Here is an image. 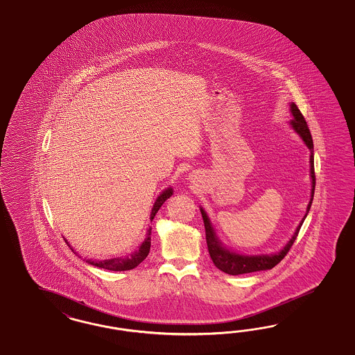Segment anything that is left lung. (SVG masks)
<instances>
[{
  "mask_svg": "<svg viewBox=\"0 0 355 355\" xmlns=\"http://www.w3.org/2000/svg\"><path fill=\"white\" fill-rule=\"evenodd\" d=\"M291 113L293 119L289 122L291 129L301 138L302 141L304 143V146L310 150V177H311V198L310 202L307 205L306 214L303 216V218L300 223V225L297 226L294 234L291 236V239L288 241V243L281 248L277 252L273 254H257V255H248V254H241L236 252L232 248H226L225 243L220 239V236L216 233L215 226L212 224L211 218L208 214L205 212V208L200 205V214L203 217L205 227V239H207V246L211 259L214 261L217 268L223 272H225L227 275L236 276V275H243V273H251V272H258V270H267L272 269L275 266H277L282 259L285 258V255L288 254V251L291 250L295 238L300 233L302 224L304 221V218L309 215V211L311 208L312 199H313V193H315V172H313V143H312V137L309 126L304 121V117L302 116L301 110L298 107L291 103Z\"/></svg>",
  "mask_w": 355,
  "mask_h": 355,
  "instance_id": "1",
  "label": "left lung"
}]
</instances>
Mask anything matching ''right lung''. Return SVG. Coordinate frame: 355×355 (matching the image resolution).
<instances>
[{"instance_id": "add662e5", "label": "right lung", "mask_w": 355, "mask_h": 355, "mask_svg": "<svg viewBox=\"0 0 355 355\" xmlns=\"http://www.w3.org/2000/svg\"><path fill=\"white\" fill-rule=\"evenodd\" d=\"M173 195V187L169 186L166 187L165 190H162L160 195L156 198L155 203L152 205V209H150V220L152 223V220L155 218V216L157 214V211L162 208V205H164V202L166 199H169ZM152 227L147 229V233H146V238L144 241L140 243L138 246V250H135L134 252L129 254L128 257H121V258H112V259H104V260H94V259L85 258V261L91 264V266H95L97 268L107 269V270H130V269H134L135 267H138L140 263L147 258L148 252H150V232ZM64 242L69 245L67 239L64 238ZM69 248H71V251H74V248H71L69 245ZM76 252V251H74ZM78 255V254H76ZM79 257V255H78ZM82 258V257H79Z\"/></svg>"}]
</instances>
